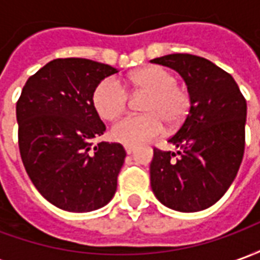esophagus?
Here are the masks:
<instances>
[{
    "label": "esophagus",
    "mask_w": 260,
    "mask_h": 260,
    "mask_svg": "<svg viewBox=\"0 0 260 260\" xmlns=\"http://www.w3.org/2000/svg\"><path fill=\"white\" fill-rule=\"evenodd\" d=\"M134 150H135V147L131 146V145H126V146H125V152L128 153V154H131V153L134 152Z\"/></svg>",
    "instance_id": "obj_1"
}]
</instances>
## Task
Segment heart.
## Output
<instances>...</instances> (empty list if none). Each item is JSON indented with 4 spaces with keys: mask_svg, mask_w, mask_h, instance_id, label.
<instances>
[{
    "mask_svg": "<svg viewBox=\"0 0 260 260\" xmlns=\"http://www.w3.org/2000/svg\"><path fill=\"white\" fill-rule=\"evenodd\" d=\"M126 86L135 94H147L142 104L145 114L125 117L111 128V138L124 145L152 141L164 129L180 128L191 111V94L178 85V79L166 68L152 65L138 69L126 78ZM128 93L113 78L99 82L91 94L93 107L104 119L117 118L128 106Z\"/></svg>",
    "mask_w": 260,
    "mask_h": 260,
    "instance_id": "b5f03b06",
    "label": "heart"
}]
</instances>
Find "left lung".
Segmentation results:
<instances>
[{
	"instance_id": "left-lung-1",
	"label": "left lung",
	"mask_w": 260,
	"mask_h": 260,
	"mask_svg": "<svg viewBox=\"0 0 260 260\" xmlns=\"http://www.w3.org/2000/svg\"><path fill=\"white\" fill-rule=\"evenodd\" d=\"M175 69L191 94V111L169 139L178 152L153 150L150 185L164 206L178 212L207 209L225 193L245 150L246 100L234 78L192 54L152 59Z\"/></svg>"
}]
</instances>
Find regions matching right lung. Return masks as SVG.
Masks as SVG:
<instances>
[{
  "instance_id": "right-lung-1",
  "label": "right lung",
  "mask_w": 260,
  "mask_h": 260,
  "mask_svg": "<svg viewBox=\"0 0 260 260\" xmlns=\"http://www.w3.org/2000/svg\"><path fill=\"white\" fill-rule=\"evenodd\" d=\"M115 72L91 59H53L26 80L16 103L26 173L37 191L67 212L100 209L117 191L126 153L121 143L93 145L106 125L91 102L97 83Z\"/></svg>"
}]
</instances>
